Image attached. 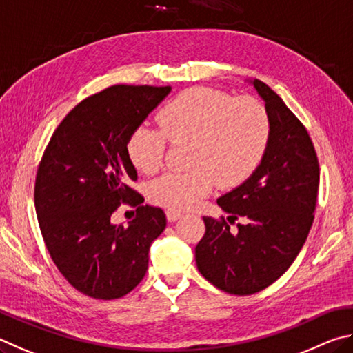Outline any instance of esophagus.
I'll return each instance as SVG.
<instances>
[{
    "label": "esophagus",
    "instance_id": "34e87169",
    "mask_svg": "<svg viewBox=\"0 0 353 353\" xmlns=\"http://www.w3.org/2000/svg\"><path fill=\"white\" fill-rule=\"evenodd\" d=\"M165 215H167V220H169V221H176L178 219L183 217V214L180 211H173V209H167Z\"/></svg>",
    "mask_w": 353,
    "mask_h": 353
}]
</instances>
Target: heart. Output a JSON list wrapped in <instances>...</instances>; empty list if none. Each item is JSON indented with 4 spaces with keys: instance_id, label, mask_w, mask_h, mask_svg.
<instances>
[{
    "instance_id": "1",
    "label": "heart",
    "mask_w": 353,
    "mask_h": 353,
    "mask_svg": "<svg viewBox=\"0 0 353 353\" xmlns=\"http://www.w3.org/2000/svg\"><path fill=\"white\" fill-rule=\"evenodd\" d=\"M159 127L141 125L130 134L127 152L136 169L152 175L164 164L167 139L190 144L184 172H167L148 188L153 203L184 211L211 192L217 181L234 188L261 165L271 139V116L256 97L230 92L186 90L158 113Z\"/></svg>"
}]
</instances>
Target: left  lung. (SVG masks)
I'll return each instance as SVG.
<instances>
[{"label":"left lung","instance_id":"obj_1","mask_svg":"<svg viewBox=\"0 0 353 353\" xmlns=\"http://www.w3.org/2000/svg\"><path fill=\"white\" fill-rule=\"evenodd\" d=\"M252 85L271 116L268 150L248 180L217 200L228 217H203L206 232L195 246L203 277L239 296L267 288L294 262L313 225L319 188L304 123L268 85L257 79Z\"/></svg>","mask_w":353,"mask_h":353}]
</instances>
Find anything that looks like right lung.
<instances>
[{
	"mask_svg": "<svg viewBox=\"0 0 353 353\" xmlns=\"http://www.w3.org/2000/svg\"><path fill=\"white\" fill-rule=\"evenodd\" d=\"M170 86L113 85L77 103L55 128L37 169L34 201L55 267L94 299H119L145 276L148 250L165 228L161 208L130 188L138 180L130 134ZM121 204L137 208L127 227L113 225Z\"/></svg>",
	"mask_w": 353,
	"mask_h": 353,
	"instance_id": "add662e5",
	"label": "right lung"
}]
</instances>
